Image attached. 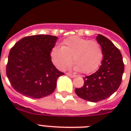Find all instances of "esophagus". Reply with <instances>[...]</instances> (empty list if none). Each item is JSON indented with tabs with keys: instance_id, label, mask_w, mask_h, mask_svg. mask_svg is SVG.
<instances>
[{
	"instance_id": "esophagus-1",
	"label": "esophagus",
	"mask_w": 131,
	"mask_h": 131,
	"mask_svg": "<svg viewBox=\"0 0 131 131\" xmlns=\"http://www.w3.org/2000/svg\"><path fill=\"white\" fill-rule=\"evenodd\" d=\"M66 74H67V75L69 76V77H71V78H75L76 77L75 75H73V74L70 73H67Z\"/></svg>"
}]
</instances>
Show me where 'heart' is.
I'll use <instances>...</instances> for the list:
<instances>
[{
    "mask_svg": "<svg viewBox=\"0 0 131 131\" xmlns=\"http://www.w3.org/2000/svg\"><path fill=\"white\" fill-rule=\"evenodd\" d=\"M51 60L60 70L65 69L73 62V69L91 73L99 67L103 58L101 46L96 41L73 36L62 42V47H55L51 51Z\"/></svg>",
    "mask_w": 131,
    "mask_h": 131,
    "instance_id": "heart-1",
    "label": "heart"
}]
</instances>
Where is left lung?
Wrapping results in <instances>:
<instances>
[{"label": "left lung", "instance_id": "left-lung-1", "mask_svg": "<svg viewBox=\"0 0 131 131\" xmlns=\"http://www.w3.org/2000/svg\"><path fill=\"white\" fill-rule=\"evenodd\" d=\"M96 41L103 53L101 65L94 73L84 78V86L75 90L79 97L90 102L101 101L113 94L122 82L124 70L121 52L114 44L101 35H98Z\"/></svg>", "mask_w": 131, "mask_h": 131}]
</instances>
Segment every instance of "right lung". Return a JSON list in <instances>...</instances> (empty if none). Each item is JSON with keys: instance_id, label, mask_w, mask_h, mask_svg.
I'll return each mask as SVG.
<instances>
[{"instance_id": "obj_1", "label": "right lung", "mask_w": 131, "mask_h": 131, "mask_svg": "<svg viewBox=\"0 0 131 131\" xmlns=\"http://www.w3.org/2000/svg\"><path fill=\"white\" fill-rule=\"evenodd\" d=\"M57 39L52 35L30 36L19 40L11 48L7 76L17 92L32 99L53 93L58 78L64 75L51 62L50 53Z\"/></svg>"}]
</instances>
